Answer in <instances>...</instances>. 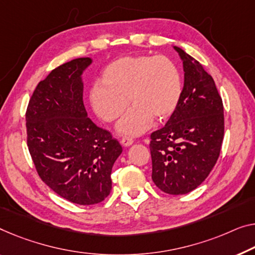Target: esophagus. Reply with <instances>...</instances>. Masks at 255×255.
I'll return each mask as SVG.
<instances>
[{
  "mask_svg": "<svg viewBox=\"0 0 255 255\" xmlns=\"http://www.w3.org/2000/svg\"><path fill=\"white\" fill-rule=\"evenodd\" d=\"M132 143H134V139H132V138L124 137L123 139H121V144H123L124 146H130Z\"/></svg>",
  "mask_w": 255,
  "mask_h": 255,
  "instance_id": "1",
  "label": "esophagus"
}]
</instances>
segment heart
<instances>
[{
	"instance_id": "1",
	"label": "heart",
	"mask_w": 255,
	"mask_h": 255,
	"mask_svg": "<svg viewBox=\"0 0 255 255\" xmlns=\"http://www.w3.org/2000/svg\"><path fill=\"white\" fill-rule=\"evenodd\" d=\"M181 95L182 78L172 60L164 56H132L109 63L102 71L101 85L93 86L89 98L94 112L106 123L119 119L131 104L117 130L138 136L153 119L172 117Z\"/></svg>"
}]
</instances>
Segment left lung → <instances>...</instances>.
Masks as SVG:
<instances>
[{
  "mask_svg": "<svg viewBox=\"0 0 255 255\" xmlns=\"http://www.w3.org/2000/svg\"><path fill=\"white\" fill-rule=\"evenodd\" d=\"M184 86L165 127L151 134L152 181L169 195H185L203 183L216 164L225 135L222 98L203 65L181 48Z\"/></svg>",
  "mask_w": 255,
  "mask_h": 255,
  "instance_id": "8db88e82",
  "label": "left lung"
}]
</instances>
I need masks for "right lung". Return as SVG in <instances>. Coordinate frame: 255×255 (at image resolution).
<instances>
[{
    "mask_svg": "<svg viewBox=\"0 0 255 255\" xmlns=\"http://www.w3.org/2000/svg\"><path fill=\"white\" fill-rule=\"evenodd\" d=\"M91 58H77L39 82L26 111L27 146L45 184L68 201L95 205L112 189L111 172L123 147L91 121L81 75Z\"/></svg>",
    "mask_w": 255,
    "mask_h": 255,
    "instance_id": "right-lung-1",
    "label": "right lung"
}]
</instances>
